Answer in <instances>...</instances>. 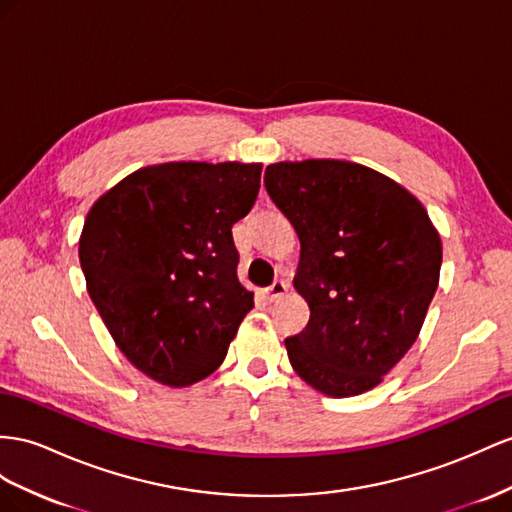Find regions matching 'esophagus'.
Wrapping results in <instances>:
<instances>
[{"mask_svg":"<svg viewBox=\"0 0 512 512\" xmlns=\"http://www.w3.org/2000/svg\"><path fill=\"white\" fill-rule=\"evenodd\" d=\"M285 292H287V283L285 281H274L266 290V300H268V303H274V300H279L281 296H285Z\"/></svg>","mask_w":512,"mask_h":512,"instance_id":"1","label":"esophagus"}]
</instances>
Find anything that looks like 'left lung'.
<instances>
[{"label": "left lung", "mask_w": 512, "mask_h": 512, "mask_svg": "<svg viewBox=\"0 0 512 512\" xmlns=\"http://www.w3.org/2000/svg\"><path fill=\"white\" fill-rule=\"evenodd\" d=\"M264 183L300 240L294 287L311 316L285 339L294 372L331 398L374 389L415 344L437 292L435 225L409 190L355 162L270 164Z\"/></svg>", "instance_id": "obj_1"}]
</instances>
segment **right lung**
<instances>
[{
    "label": "right lung",
    "mask_w": 512,
    "mask_h": 512,
    "mask_svg": "<svg viewBox=\"0 0 512 512\" xmlns=\"http://www.w3.org/2000/svg\"><path fill=\"white\" fill-rule=\"evenodd\" d=\"M261 164L166 162L127 175L80 235L88 294L127 361L188 387L225 361L253 292L231 227L255 205Z\"/></svg>",
    "instance_id": "add662e5"
}]
</instances>
